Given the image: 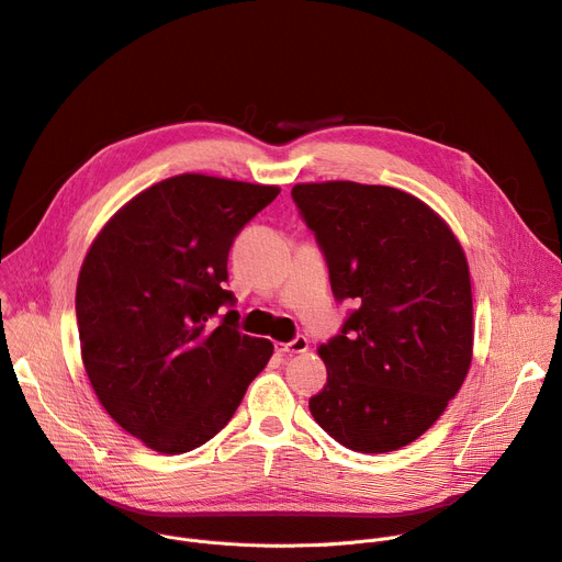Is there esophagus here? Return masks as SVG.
Segmentation results:
<instances>
[{
  "label": "esophagus",
  "mask_w": 562,
  "mask_h": 562,
  "mask_svg": "<svg viewBox=\"0 0 562 562\" xmlns=\"http://www.w3.org/2000/svg\"><path fill=\"white\" fill-rule=\"evenodd\" d=\"M307 348H310V341L305 339V336H295L293 341H289V344H278V346H276V350H278L280 355H301V352H307Z\"/></svg>",
  "instance_id": "esophagus-1"
}]
</instances>
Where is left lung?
Here are the masks:
<instances>
[{"instance_id": "1", "label": "left lung", "mask_w": 562, "mask_h": 562, "mask_svg": "<svg viewBox=\"0 0 562 562\" xmlns=\"http://www.w3.org/2000/svg\"><path fill=\"white\" fill-rule=\"evenodd\" d=\"M325 255L336 301L357 310L318 348L327 384L314 420L348 450L395 452L459 393L472 361V286L450 226L386 184L301 182L291 190Z\"/></svg>"}]
</instances>
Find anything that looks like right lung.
<instances>
[{
  "instance_id": "1",
  "label": "right lung",
  "mask_w": 562,
  "mask_h": 562,
  "mask_svg": "<svg viewBox=\"0 0 562 562\" xmlns=\"http://www.w3.org/2000/svg\"><path fill=\"white\" fill-rule=\"evenodd\" d=\"M280 187L205 173L156 182L92 241L77 284L81 359L108 411L148 450L182 454L231 423L273 355L237 327L228 252Z\"/></svg>"
}]
</instances>
